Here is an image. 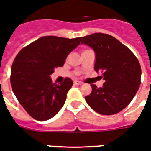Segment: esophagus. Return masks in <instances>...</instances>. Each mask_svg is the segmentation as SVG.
I'll list each match as a JSON object with an SVG mask.
<instances>
[{
  "instance_id": "1",
  "label": "esophagus",
  "mask_w": 151,
  "mask_h": 151,
  "mask_svg": "<svg viewBox=\"0 0 151 151\" xmlns=\"http://www.w3.org/2000/svg\"><path fill=\"white\" fill-rule=\"evenodd\" d=\"M73 83H74L75 85H81L82 82H80V81H77V80H74V81H73Z\"/></svg>"
}]
</instances>
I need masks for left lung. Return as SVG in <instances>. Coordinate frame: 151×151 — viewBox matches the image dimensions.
<instances>
[{"mask_svg":"<svg viewBox=\"0 0 151 151\" xmlns=\"http://www.w3.org/2000/svg\"><path fill=\"white\" fill-rule=\"evenodd\" d=\"M81 40L82 44L94 50V69L103 73L105 81L101 87L91 85L92 91L86 96V101L101 115L120 112L129 104L139 89L142 69L138 60L126 46L109 35L95 33Z\"/></svg>","mask_w":151,"mask_h":151,"instance_id":"8db88e82","label":"left lung"}]
</instances>
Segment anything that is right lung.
Returning a JSON list of instances; mask_svg holds the SVG:
<instances>
[{"mask_svg":"<svg viewBox=\"0 0 151 151\" xmlns=\"http://www.w3.org/2000/svg\"><path fill=\"white\" fill-rule=\"evenodd\" d=\"M81 38L43 36L22 49L11 67L12 90L31 117L40 121L55 116L73 86L69 78L59 84L50 75L64 65L66 57L80 44Z\"/></svg>","mask_w":151,"mask_h":151,"instance_id":"1","label":"right lung"}]
</instances>
